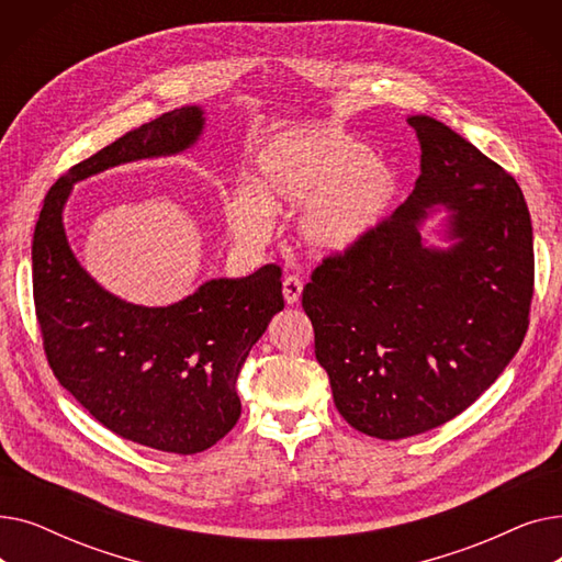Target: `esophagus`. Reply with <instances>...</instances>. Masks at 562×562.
I'll return each mask as SVG.
<instances>
[{
    "mask_svg": "<svg viewBox=\"0 0 562 562\" xmlns=\"http://www.w3.org/2000/svg\"><path fill=\"white\" fill-rule=\"evenodd\" d=\"M282 293H284L286 305H296L303 293V280L296 276H286L282 282Z\"/></svg>",
    "mask_w": 562,
    "mask_h": 562,
    "instance_id": "obj_1",
    "label": "esophagus"
}]
</instances>
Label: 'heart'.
Returning a JSON list of instances; mask_svg holds the SVG:
<instances>
[{
  "mask_svg": "<svg viewBox=\"0 0 562 562\" xmlns=\"http://www.w3.org/2000/svg\"><path fill=\"white\" fill-rule=\"evenodd\" d=\"M398 189L396 166L335 127L301 125L266 140L255 182L225 202L227 225L244 244H261L273 212L303 204L301 241L321 255L348 250L382 223Z\"/></svg>",
  "mask_w": 562,
  "mask_h": 562,
  "instance_id": "obj_1",
  "label": "heart"
}]
</instances>
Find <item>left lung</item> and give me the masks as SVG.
<instances>
[{"mask_svg": "<svg viewBox=\"0 0 562 562\" xmlns=\"http://www.w3.org/2000/svg\"><path fill=\"white\" fill-rule=\"evenodd\" d=\"M415 191L367 239L312 271L303 310L339 415L403 439L451 422L508 367L528 330L536 259L519 184L445 123L412 115ZM432 203L452 210L449 251L420 244Z\"/></svg>", "mask_w": 562, "mask_h": 562, "instance_id": "obj_1", "label": "left lung"}]
</instances>
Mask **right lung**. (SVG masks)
Segmentation results:
<instances>
[{
    "label": "right lung",
    "instance_id": "add662e5",
    "mask_svg": "<svg viewBox=\"0 0 562 562\" xmlns=\"http://www.w3.org/2000/svg\"><path fill=\"white\" fill-rule=\"evenodd\" d=\"M202 125L198 106L175 109L72 166L45 195L32 246L36 318L56 380L117 437L177 456L214 447L239 422L236 375L284 307L282 269L210 280L168 307L132 305L81 269L61 212L83 177L182 153Z\"/></svg>",
    "mask_w": 562,
    "mask_h": 562
}]
</instances>
